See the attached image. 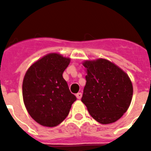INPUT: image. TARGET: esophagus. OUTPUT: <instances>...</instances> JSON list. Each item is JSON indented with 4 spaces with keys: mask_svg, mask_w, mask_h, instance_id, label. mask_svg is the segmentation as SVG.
<instances>
[{
    "mask_svg": "<svg viewBox=\"0 0 151 151\" xmlns=\"http://www.w3.org/2000/svg\"><path fill=\"white\" fill-rule=\"evenodd\" d=\"M76 97L78 98V99H81V98H82V93H77V94H76Z\"/></svg>",
    "mask_w": 151,
    "mask_h": 151,
    "instance_id": "esophagus-1",
    "label": "esophagus"
}]
</instances>
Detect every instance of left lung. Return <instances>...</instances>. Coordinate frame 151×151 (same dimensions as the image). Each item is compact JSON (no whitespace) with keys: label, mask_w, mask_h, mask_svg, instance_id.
Returning <instances> with one entry per match:
<instances>
[{"label":"left lung","mask_w":151,"mask_h":151,"mask_svg":"<svg viewBox=\"0 0 151 151\" xmlns=\"http://www.w3.org/2000/svg\"><path fill=\"white\" fill-rule=\"evenodd\" d=\"M86 85L82 101L90 115L101 124L117 121L127 111L133 94L128 75L104 59L85 61Z\"/></svg>","instance_id":"1"}]
</instances>
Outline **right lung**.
Returning <instances> with one entry per match:
<instances>
[{"instance_id": "1", "label": "right lung", "mask_w": 151, "mask_h": 151, "mask_svg": "<svg viewBox=\"0 0 151 151\" xmlns=\"http://www.w3.org/2000/svg\"><path fill=\"white\" fill-rule=\"evenodd\" d=\"M69 58L49 54L32 64L22 82L27 111L40 125L54 127L66 118L76 97L70 92L63 73Z\"/></svg>"}]
</instances>
